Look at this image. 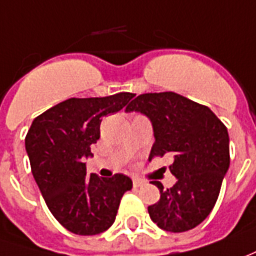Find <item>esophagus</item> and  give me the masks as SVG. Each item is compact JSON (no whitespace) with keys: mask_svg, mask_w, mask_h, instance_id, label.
Segmentation results:
<instances>
[{"mask_svg":"<svg viewBox=\"0 0 256 256\" xmlns=\"http://www.w3.org/2000/svg\"><path fill=\"white\" fill-rule=\"evenodd\" d=\"M141 184H142V180H140V178H133V186H134V187H140Z\"/></svg>","mask_w":256,"mask_h":256,"instance_id":"1","label":"esophagus"}]
</instances>
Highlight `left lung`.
I'll return each instance as SVG.
<instances>
[{"label":"left lung","mask_w":256,"mask_h":256,"mask_svg":"<svg viewBox=\"0 0 256 256\" xmlns=\"http://www.w3.org/2000/svg\"><path fill=\"white\" fill-rule=\"evenodd\" d=\"M133 110L152 123L155 142L150 160L170 154L169 169L178 178L168 190L152 182L160 198L148 206V214L166 232L194 228L215 206L230 165L228 128L208 106L172 91L141 94L126 108V112Z\"/></svg>","instance_id":"left-lung-1"}]
</instances>
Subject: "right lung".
Here are the masks:
<instances>
[{
	"label": "right lung",
	"mask_w": 256,
	"mask_h": 256,
	"mask_svg": "<svg viewBox=\"0 0 256 256\" xmlns=\"http://www.w3.org/2000/svg\"><path fill=\"white\" fill-rule=\"evenodd\" d=\"M134 97L118 92L110 97L69 98L37 116L24 146L32 173L54 218L69 232L94 236L108 230L133 183L128 176H87L86 159L100 138L104 116L120 110Z\"/></svg>",
	"instance_id": "add662e5"
}]
</instances>
